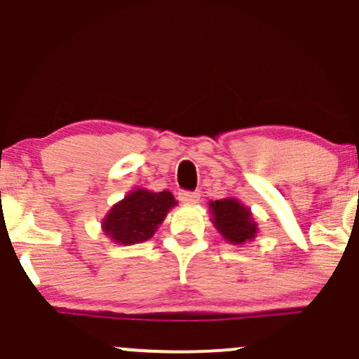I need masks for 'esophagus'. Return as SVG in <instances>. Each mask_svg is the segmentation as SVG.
<instances>
[{
  "label": "esophagus",
  "mask_w": 359,
  "mask_h": 359,
  "mask_svg": "<svg viewBox=\"0 0 359 359\" xmlns=\"http://www.w3.org/2000/svg\"><path fill=\"white\" fill-rule=\"evenodd\" d=\"M179 199L184 203V205H194V203L199 201V192L192 191H180Z\"/></svg>",
  "instance_id": "1"
}]
</instances>
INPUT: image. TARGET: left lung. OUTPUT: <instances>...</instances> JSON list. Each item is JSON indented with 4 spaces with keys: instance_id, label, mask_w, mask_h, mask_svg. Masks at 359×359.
Instances as JSON below:
<instances>
[{
    "instance_id": "obj_1",
    "label": "left lung",
    "mask_w": 359,
    "mask_h": 359,
    "mask_svg": "<svg viewBox=\"0 0 359 359\" xmlns=\"http://www.w3.org/2000/svg\"><path fill=\"white\" fill-rule=\"evenodd\" d=\"M210 211L213 225L230 244H244L256 237L258 225L252 220L251 210L237 199L225 198L211 201Z\"/></svg>"
}]
</instances>
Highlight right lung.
I'll return each instance as SVG.
<instances>
[{
	"mask_svg": "<svg viewBox=\"0 0 359 359\" xmlns=\"http://www.w3.org/2000/svg\"><path fill=\"white\" fill-rule=\"evenodd\" d=\"M175 205V198L168 191L134 189L108 211L103 220V232L123 246L144 243L154 236L158 225H161Z\"/></svg>",
	"mask_w": 359,
	"mask_h": 359,
	"instance_id": "add662e5",
	"label": "right lung"
}]
</instances>
